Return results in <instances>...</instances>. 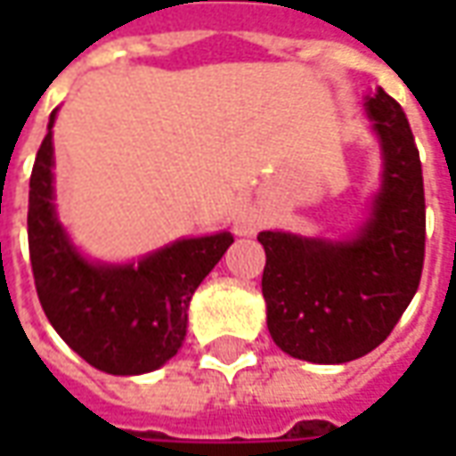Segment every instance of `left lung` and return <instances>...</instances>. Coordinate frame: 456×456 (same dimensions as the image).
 Here are the masks:
<instances>
[{"instance_id":"obj_1","label":"left lung","mask_w":456,"mask_h":456,"mask_svg":"<svg viewBox=\"0 0 456 456\" xmlns=\"http://www.w3.org/2000/svg\"><path fill=\"white\" fill-rule=\"evenodd\" d=\"M383 149V188L352 241L261 232V290L268 332L290 356L313 363L354 362L376 349L411 305L425 261L420 153L391 94L366 100Z\"/></svg>"}]
</instances>
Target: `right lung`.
<instances>
[{"mask_svg": "<svg viewBox=\"0 0 456 456\" xmlns=\"http://www.w3.org/2000/svg\"><path fill=\"white\" fill-rule=\"evenodd\" d=\"M53 119L55 112L36 153L26 219L41 307L65 344L94 369L114 376L153 371L183 346L190 297L234 237L180 239L139 266L87 264L55 219Z\"/></svg>", "mask_w": 456, "mask_h": 456, "instance_id": "add662e5", "label": "right lung"}]
</instances>
